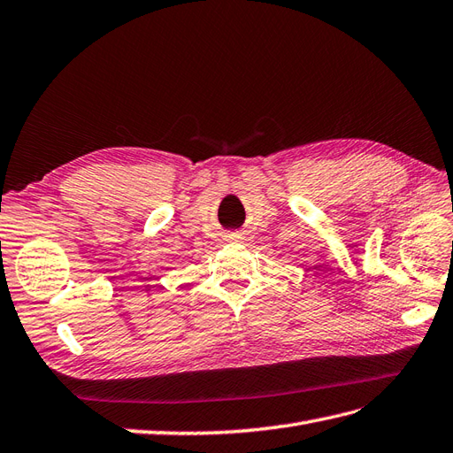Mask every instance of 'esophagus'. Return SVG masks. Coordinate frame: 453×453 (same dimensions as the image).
Here are the masks:
<instances>
[{"label": "esophagus", "mask_w": 453, "mask_h": 453, "mask_svg": "<svg viewBox=\"0 0 453 453\" xmlns=\"http://www.w3.org/2000/svg\"><path fill=\"white\" fill-rule=\"evenodd\" d=\"M224 239L226 243H239V241H243V234H241V231H227Z\"/></svg>", "instance_id": "1"}]
</instances>
